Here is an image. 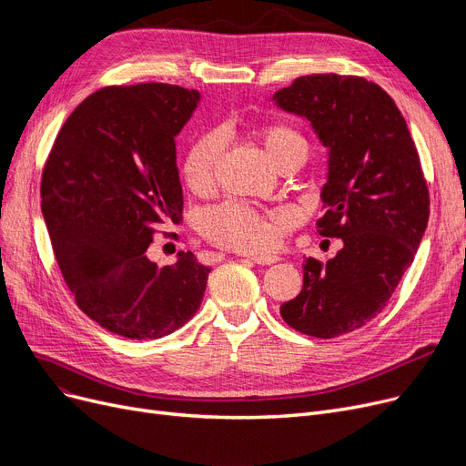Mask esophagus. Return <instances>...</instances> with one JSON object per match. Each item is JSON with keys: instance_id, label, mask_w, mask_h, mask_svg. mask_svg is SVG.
<instances>
[{"instance_id": "esophagus-1", "label": "esophagus", "mask_w": 466, "mask_h": 466, "mask_svg": "<svg viewBox=\"0 0 466 466\" xmlns=\"http://www.w3.org/2000/svg\"><path fill=\"white\" fill-rule=\"evenodd\" d=\"M251 260L255 264H260V266H270V264H276L279 260V257H276V255H253Z\"/></svg>"}]
</instances>
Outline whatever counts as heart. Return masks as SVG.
<instances>
[{
	"instance_id": "heart-1",
	"label": "heart",
	"mask_w": 466,
	"mask_h": 466,
	"mask_svg": "<svg viewBox=\"0 0 466 466\" xmlns=\"http://www.w3.org/2000/svg\"><path fill=\"white\" fill-rule=\"evenodd\" d=\"M258 137L276 166L292 155H306L304 139L289 127H262ZM220 149H223V139L217 132L204 134L190 145L183 162V177L192 190H204L213 183ZM285 225V215L262 217L236 202L209 209L202 217V230L220 246L236 251H260L272 248Z\"/></svg>"
}]
</instances>
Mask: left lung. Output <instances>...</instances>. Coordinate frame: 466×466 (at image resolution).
<instances>
[{
  "mask_svg": "<svg viewBox=\"0 0 466 466\" xmlns=\"http://www.w3.org/2000/svg\"><path fill=\"white\" fill-rule=\"evenodd\" d=\"M272 100L329 151L317 232L344 241L327 264L306 258L300 295L279 311L302 334L336 338L374 319L411 266L429 223L427 181L402 113L376 83L319 73Z\"/></svg>",
  "mask_w": 466,
  "mask_h": 466,
  "instance_id": "1",
  "label": "left lung"
}]
</instances>
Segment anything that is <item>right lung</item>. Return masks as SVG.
Returning <instances> with one entry per match:
<instances>
[{
  "instance_id": "right-lung-1",
  "label": "right lung",
  "mask_w": 466,
  "mask_h": 466,
  "mask_svg": "<svg viewBox=\"0 0 466 466\" xmlns=\"http://www.w3.org/2000/svg\"><path fill=\"white\" fill-rule=\"evenodd\" d=\"M200 92L143 83L90 94L64 122L41 179V211L62 276L100 327L157 339L198 311L211 268L190 251L157 266L158 225L179 223L176 137Z\"/></svg>"
}]
</instances>
